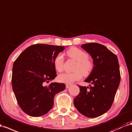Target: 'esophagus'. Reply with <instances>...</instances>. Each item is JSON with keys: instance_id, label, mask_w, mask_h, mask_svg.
<instances>
[{"instance_id": "34e87169", "label": "esophagus", "mask_w": 132, "mask_h": 132, "mask_svg": "<svg viewBox=\"0 0 132 132\" xmlns=\"http://www.w3.org/2000/svg\"><path fill=\"white\" fill-rule=\"evenodd\" d=\"M71 86V84H66V88H69Z\"/></svg>"}]
</instances>
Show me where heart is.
Returning <instances> with one entry per match:
<instances>
[{"label": "heart", "mask_w": 132, "mask_h": 132, "mask_svg": "<svg viewBox=\"0 0 132 132\" xmlns=\"http://www.w3.org/2000/svg\"><path fill=\"white\" fill-rule=\"evenodd\" d=\"M67 54L70 58L76 60L77 64L74 68V72L63 73L59 74L58 80L60 83L70 84L74 81L81 79L82 74L87 76L89 74L93 69L94 65L89 60L87 53L77 48H73L67 52ZM63 56L62 54H58L53 59V64L55 69L58 72H61L64 66Z\"/></svg>", "instance_id": "obj_1"}]
</instances>
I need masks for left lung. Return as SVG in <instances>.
<instances>
[{
  "label": "left lung",
  "mask_w": 132,
  "mask_h": 132,
  "mask_svg": "<svg viewBox=\"0 0 132 132\" xmlns=\"http://www.w3.org/2000/svg\"><path fill=\"white\" fill-rule=\"evenodd\" d=\"M81 47L92 56L94 67L84 81L92 86L78 87L80 92L74 99L75 107L88 118L103 115L110 108L120 80L118 58L102 44L90 43Z\"/></svg>",
  "instance_id": "8db88e82"
}]
</instances>
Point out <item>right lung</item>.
I'll use <instances>...</instances> for the list:
<instances>
[{"instance_id":"right-lung-1","label":"right lung","mask_w":132,"mask_h":132,"mask_svg":"<svg viewBox=\"0 0 132 132\" xmlns=\"http://www.w3.org/2000/svg\"><path fill=\"white\" fill-rule=\"evenodd\" d=\"M64 49V46L32 45L14 62L13 90L20 108L28 115L37 117L47 114L54 105L55 95L65 89V84L57 82L44 85L56 77L53 59Z\"/></svg>"}]
</instances>
